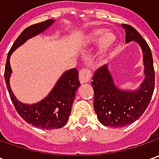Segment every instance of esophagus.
<instances>
[{
    "label": "esophagus",
    "instance_id": "esophagus-1",
    "mask_svg": "<svg viewBox=\"0 0 159 159\" xmlns=\"http://www.w3.org/2000/svg\"><path fill=\"white\" fill-rule=\"evenodd\" d=\"M79 76H80V83L89 82L90 79H91V77H92V71L89 68H82L81 70H80Z\"/></svg>",
    "mask_w": 159,
    "mask_h": 159
}]
</instances>
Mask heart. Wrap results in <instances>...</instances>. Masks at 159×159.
<instances>
[{"instance_id": "1", "label": "heart", "mask_w": 159, "mask_h": 159, "mask_svg": "<svg viewBox=\"0 0 159 159\" xmlns=\"http://www.w3.org/2000/svg\"><path fill=\"white\" fill-rule=\"evenodd\" d=\"M102 33H99V34H96V37L95 39H98L100 36H101ZM115 40V36L114 34H111V33H107L103 35L102 37V47L103 49H106L107 48L111 46L113 43V41Z\"/></svg>"}]
</instances>
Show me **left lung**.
<instances>
[{
	"mask_svg": "<svg viewBox=\"0 0 159 159\" xmlns=\"http://www.w3.org/2000/svg\"><path fill=\"white\" fill-rule=\"evenodd\" d=\"M122 26L125 30V42L135 40L143 49L146 77L136 91H123L115 86L107 65L96 69L92 81L94 109L102 124L112 127L125 126L139 119L149 106L155 88V70L150 47L133 26L125 24Z\"/></svg>",
	"mask_w": 159,
	"mask_h": 159,
	"instance_id": "left-lung-1",
	"label": "left lung"
}]
</instances>
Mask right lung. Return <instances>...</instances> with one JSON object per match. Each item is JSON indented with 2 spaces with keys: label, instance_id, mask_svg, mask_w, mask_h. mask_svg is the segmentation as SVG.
<instances>
[{
  "label": "right lung",
  "instance_id": "right-lung-1",
  "mask_svg": "<svg viewBox=\"0 0 159 159\" xmlns=\"http://www.w3.org/2000/svg\"><path fill=\"white\" fill-rule=\"evenodd\" d=\"M53 23V19H48L25 28L9 49L4 70L5 82L16 111L25 121L42 129H57L66 124L70 114L76 90L80 86L78 70L76 68L67 70L59 79L55 88L45 99L33 105H27L17 101L10 89L9 77L11 68L9 65V57L16 48L21 46L25 40L42 33Z\"/></svg>",
  "mask_w": 159,
  "mask_h": 159
}]
</instances>
